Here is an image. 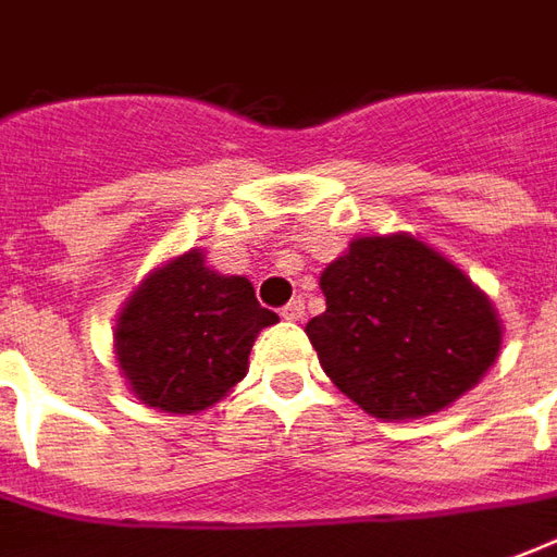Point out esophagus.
<instances>
[{
	"mask_svg": "<svg viewBox=\"0 0 557 557\" xmlns=\"http://www.w3.org/2000/svg\"><path fill=\"white\" fill-rule=\"evenodd\" d=\"M302 315H306V300H302V297L290 300L285 309H282V318H285V321H302Z\"/></svg>",
	"mask_w": 557,
	"mask_h": 557,
	"instance_id": "esophagus-1",
	"label": "esophagus"
}]
</instances>
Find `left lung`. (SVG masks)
<instances>
[{
	"mask_svg": "<svg viewBox=\"0 0 557 557\" xmlns=\"http://www.w3.org/2000/svg\"><path fill=\"white\" fill-rule=\"evenodd\" d=\"M327 312L306 324L333 385L375 418L446 409L500 351L488 297L412 236H363L321 272Z\"/></svg>",
	"mask_w": 557,
	"mask_h": 557,
	"instance_id": "1",
	"label": "left lung"
}]
</instances>
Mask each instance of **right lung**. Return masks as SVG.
I'll use <instances>...</instances> for the list:
<instances>
[{
    "mask_svg": "<svg viewBox=\"0 0 557 557\" xmlns=\"http://www.w3.org/2000/svg\"><path fill=\"white\" fill-rule=\"evenodd\" d=\"M275 321L248 278L218 275L199 251H187L126 302L114 330L117 363L141 403L190 416L239 382L255 336Z\"/></svg>",
    "mask_w": 557,
    "mask_h": 557,
    "instance_id": "1",
    "label": "right lung"
}]
</instances>
